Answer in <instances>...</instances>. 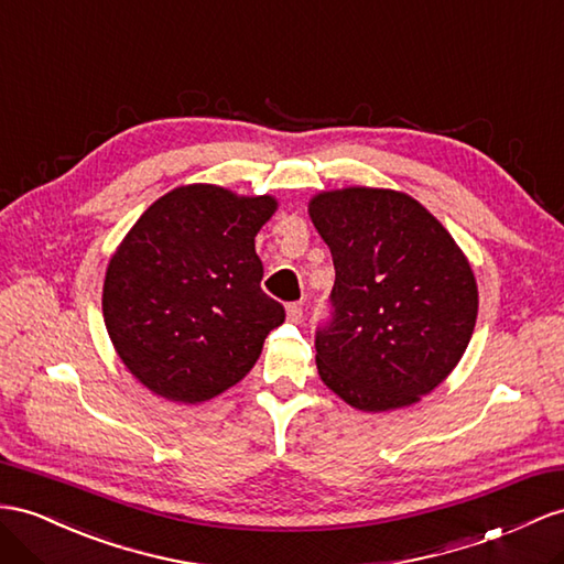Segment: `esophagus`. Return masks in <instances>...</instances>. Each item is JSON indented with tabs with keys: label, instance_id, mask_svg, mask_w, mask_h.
I'll return each mask as SVG.
<instances>
[{
	"label": "esophagus",
	"instance_id": "esophagus-1",
	"mask_svg": "<svg viewBox=\"0 0 564 564\" xmlns=\"http://www.w3.org/2000/svg\"><path fill=\"white\" fill-rule=\"evenodd\" d=\"M285 316H288V322H291V324H300L302 322V307L293 302V305L285 307Z\"/></svg>",
	"mask_w": 564,
	"mask_h": 564
}]
</instances>
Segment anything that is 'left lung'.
I'll list each match as a JSON object with an SVG mask.
<instances>
[{"label": "left lung", "instance_id": "obj_1", "mask_svg": "<svg viewBox=\"0 0 564 564\" xmlns=\"http://www.w3.org/2000/svg\"><path fill=\"white\" fill-rule=\"evenodd\" d=\"M330 248V322L316 330V369L348 405H414L447 379L474 334L479 291L465 252L414 197L343 187L310 199Z\"/></svg>", "mask_w": 564, "mask_h": 564}]
</instances>
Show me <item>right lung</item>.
<instances>
[{"instance_id": "add662e5", "label": "right lung", "mask_w": 564, "mask_h": 564, "mask_svg": "<svg viewBox=\"0 0 564 564\" xmlns=\"http://www.w3.org/2000/svg\"><path fill=\"white\" fill-rule=\"evenodd\" d=\"M279 202L193 183L159 197L111 254L102 312L121 362L173 402L236 386L285 310L262 291L254 252Z\"/></svg>"}]
</instances>
